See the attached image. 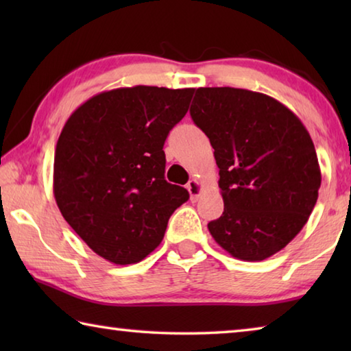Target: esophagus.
I'll return each instance as SVG.
<instances>
[{
    "mask_svg": "<svg viewBox=\"0 0 351 351\" xmlns=\"http://www.w3.org/2000/svg\"><path fill=\"white\" fill-rule=\"evenodd\" d=\"M187 190L190 193V199L198 201L201 193H203V186H201V182L198 180H190L187 184Z\"/></svg>",
    "mask_w": 351,
    "mask_h": 351,
    "instance_id": "1",
    "label": "esophagus"
}]
</instances>
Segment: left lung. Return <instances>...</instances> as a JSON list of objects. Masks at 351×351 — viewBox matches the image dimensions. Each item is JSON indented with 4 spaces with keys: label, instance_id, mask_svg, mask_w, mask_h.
Wrapping results in <instances>:
<instances>
[{
    "label": "left lung",
    "instance_id": "left-lung-1",
    "mask_svg": "<svg viewBox=\"0 0 351 351\" xmlns=\"http://www.w3.org/2000/svg\"><path fill=\"white\" fill-rule=\"evenodd\" d=\"M190 116L219 169L224 212L207 228L232 257L261 261L288 245L317 201L316 148L293 111L241 88H198Z\"/></svg>",
    "mask_w": 351,
    "mask_h": 351
}]
</instances>
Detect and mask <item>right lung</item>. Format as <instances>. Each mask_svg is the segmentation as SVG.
<instances>
[{
    "mask_svg": "<svg viewBox=\"0 0 351 351\" xmlns=\"http://www.w3.org/2000/svg\"><path fill=\"white\" fill-rule=\"evenodd\" d=\"M193 91L117 88L88 99L64 123L54 158L57 206L75 234L111 263L145 258L189 199L186 189L165 181L162 147Z\"/></svg>",
    "mask_w": 351,
    "mask_h": 351,
    "instance_id": "add662e5",
    "label": "right lung"
}]
</instances>
